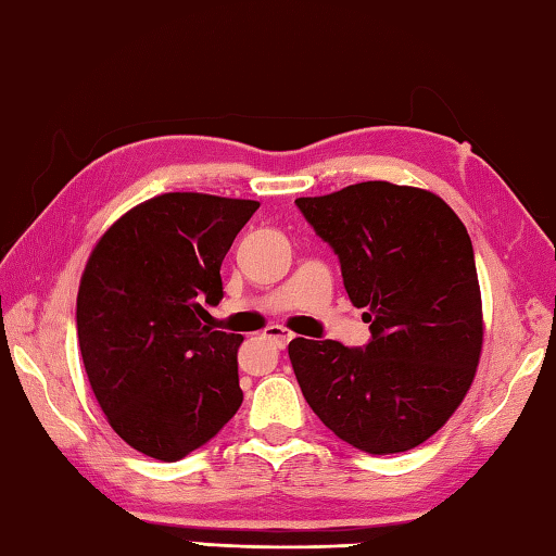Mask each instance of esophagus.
I'll return each mask as SVG.
<instances>
[{
	"label": "esophagus",
	"instance_id": "34e87169",
	"mask_svg": "<svg viewBox=\"0 0 556 556\" xmlns=\"http://www.w3.org/2000/svg\"><path fill=\"white\" fill-rule=\"evenodd\" d=\"M295 334L290 332V329H286V327H268L266 329V339L270 344H276L278 349H283V346H288V342L290 339H293Z\"/></svg>",
	"mask_w": 556,
	"mask_h": 556
}]
</instances>
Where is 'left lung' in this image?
Returning a JSON list of instances; mask_svg holds the SVG:
<instances>
[{
	"label": "left lung",
	"mask_w": 556,
	"mask_h": 556,
	"mask_svg": "<svg viewBox=\"0 0 556 556\" xmlns=\"http://www.w3.org/2000/svg\"><path fill=\"white\" fill-rule=\"evenodd\" d=\"M342 263L344 288L366 307L374 339L288 344L307 405L339 440L397 454L442 430L469 393L483 349L481 286L469 231L440 194L356 182L298 198Z\"/></svg>",
	"instance_id": "obj_1"
}]
</instances>
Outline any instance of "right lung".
Listing matches in <instances>:
<instances>
[{
  "instance_id": "right-lung-1",
  "label": "right lung",
  "mask_w": 556,
  "mask_h": 556,
  "mask_svg": "<svg viewBox=\"0 0 556 556\" xmlns=\"http://www.w3.org/2000/svg\"><path fill=\"white\" fill-rule=\"evenodd\" d=\"M256 200L165 192L124 212L85 263L77 342L112 430L136 452L178 462L243 401L241 334L202 325L222 300V261Z\"/></svg>"
}]
</instances>
